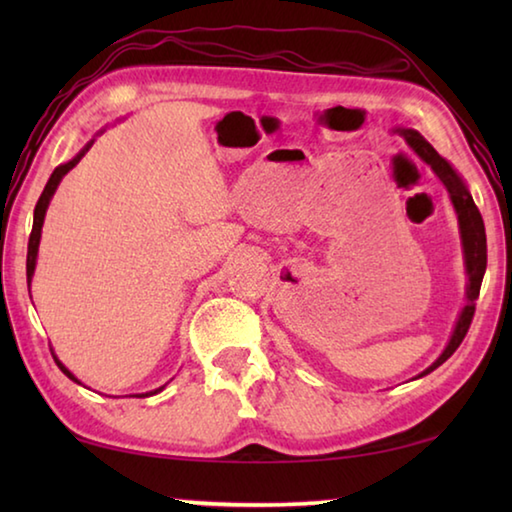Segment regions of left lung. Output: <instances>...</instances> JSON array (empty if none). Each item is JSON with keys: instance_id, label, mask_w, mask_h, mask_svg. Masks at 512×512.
<instances>
[{"instance_id": "1", "label": "left lung", "mask_w": 512, "mask_h": 512, "mask_svg": "<svg viewBox=\"0 0 512 512\" xmlns=\"http://www.w3.org/2000/svg\"><path fill=\"white\" fill-rule=\"evenodd\" d=\"M395 133H400L406 144L418 153V158L424 160L433 169V173L440 178V183L445 185L449 201L454 205V212L458 216V232H461V246H463V259H465V273H467V287H465V307L458 314L456 327L452 332V339H449L447 348L443 354L431 363L427 370H422L418 377L429 375L431 370H436L440 363H445L452 354L456 352L458 345L463 343L467 329H470L472 316H474V307H476V298H479L481 291V282H483V273H485V264H488V246H485V225L481 219L479 207L474 205V198L467 189L465 180L458 176V171L449 164L443 155H438V151L424 140V137L413 131V128H397Z\"/></svg>"}]
</instances>
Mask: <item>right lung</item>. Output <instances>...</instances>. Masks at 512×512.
Instances as JSON below:
<instances>
[{
  "label": "right lung",
  "mask_w": 512,
  "mask_h": 512,
  "mask_svg": "<svg viewBox=\"0 0 512 512\" xmlns=\"http://www.w3.org/2000/svg\"><path fill=\"white\" fill-rule=\"evenodd\" d=\"M94 144V140H90L88 144L83 146V149L74 155L72 160L69 162H65V164H60V167H56L54 169V173H51V178L47 180V185H45V189H42V194H40V198H38V205H36V210H33V230H31V237H29V250H27V282H29V287H31V280H33V271H36V262H38V246H40V237H42V223H45V214H47V207H49V201H51V196L56 194V189H58V185H60V180H63V176L67 171H72L76 164L81 162V158L85 153L90 151V146ZM54 354V352H51ZM54 361L58 363V368L65 372V375L72 379V381H76V384H81L79 379L74 377V372L72 370H67V366L63 361H60L56 354H54ZM164 386H160V388H155V391H151V393H142L140 397H149V395H155V393H160Z\"/></svg>",
  "instance_id": "add662e5"
}]
</instances>
